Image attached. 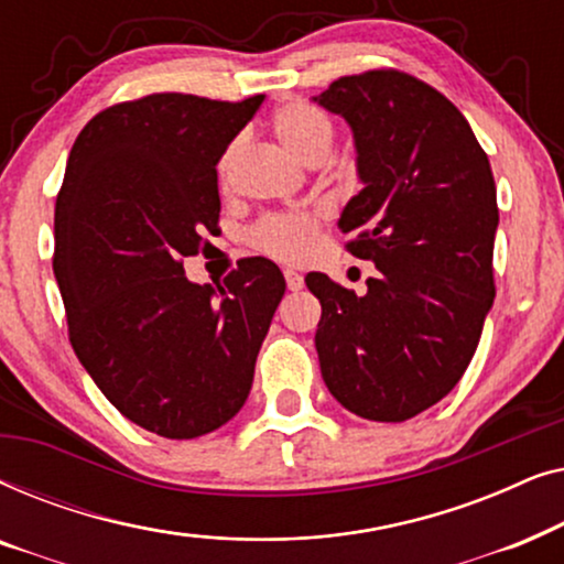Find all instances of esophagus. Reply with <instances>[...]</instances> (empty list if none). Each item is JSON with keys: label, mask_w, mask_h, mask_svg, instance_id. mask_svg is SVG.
I'll use <instances>...</instances> for the list:
<instances>
[{"label": "esophagus", "mask_w": 564, "mask_h": 564, "mask_svg": "<svg viewBox=\"0 0 564 564\" xmlns=\"http://www.w3.org/2000/svg\"><path fill=\"white\" fill-rule=\"evenodd\" d=\"M284 280H288V290H292V292L303 290V284H305L303 274L295 272V269H284Z\"/></svg>", "instance_id": "34e87169"}]
</instances>
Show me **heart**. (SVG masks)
Segmentation results:
<instances>
[{
	"mask_svg": "<svg viewBox=\"0 0 564 564\" xmlns=\"http://www.w3.org/2000/svg\"><path fill=\"white\" fill-rule=\"evenodd\" d=\"M274 135L282 149L303 164H313L315 159L328 156L330 143H334V126L315 107L305 102L284 105L274 115ZM238 153V141L230 143L218 161L220 184L226 187L234 172V161ZM318 213H280L269 215L249 234L253 249L269 253L274 259L295 261L311 251L313 238L318 234Z\"/></svg>",
	"mask_w": 564,
	"mask_h": 564,
	"instance_id": "obj_1",
	"label": "heart"
}]
</instances>
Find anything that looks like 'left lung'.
Masks as SVG:
<instances>
[{
  "label": "left lung",
  "instance_id": "left-lung-1",
  "mask_svg": "<svg viewBox=\"0 0 564 564\" xmlns=\"http://www.w3.org/2000/svg\"><path fill=\"white\" fill-rule=\"evenodd\" d=\"M313 102L351 128L361 189L338 228L377 269L365 295L307 274L321 375L346 411L400 423L449 395L492 307L490 161L465 115L415 76H341Z\"/></svg>",
  "mask_w": 564,
  "mask_h": 564
}]
</instances>
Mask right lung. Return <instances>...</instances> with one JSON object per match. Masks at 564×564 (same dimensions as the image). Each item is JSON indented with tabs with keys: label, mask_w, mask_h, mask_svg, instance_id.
Segmentation results:
<instances>
[{
	"label": "right lung",
	"mask_w": 564,
	"mask_h": 564,
	"mask_svg": "<svg viewBox=\"0 0 564 564\" xmlns=\"http://www.w3.org/2000/svg\"><path fill=\"white\" fill-rule=\"evenodd\" d=\"M261 102L149 95L95 115L68 153L53 223L68 338L105 398L159 436H205L241 411L284 295L264 257L223 284L182 267L218 226L215 166Z\"/></svg>",
	"instance_id": "1"
}]
</instances>
